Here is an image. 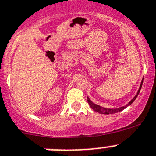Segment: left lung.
I'll return each mask as SVG.
<instances>
[{"label":"left lung","instance_id":"1","mask_svg":"<svg viewBox=\"0 0 156 156\" xmlns=\"http://www.w3.org/2000/svg\"><path fill=\"white\" fill-rule=\"evenodd\" d=\"M143 80H144V79H143ZM143 80H142V81H141V83H140V87H139V90H138V91H137V94L135 95L134 98H133L132 99V100L130 101L129 103H128V104H126L125 106H122V107H119V108H104V107H102V106H100V105H98L94 104V102H92V101H90V99L87 97L88 104L90 105V108H91L92 109L94 110V111L97 112H98V113H101V114H107V115H108V114H113V113H116V112H119L122 111V110H123L124 108H126V107H128L129 105H131L132 103L134 101L135 99L137 98V95H138L139 92H140V89H141V87H142Z\"/></svg>","mask_w":156,"mask_h":156}]
</instances>
